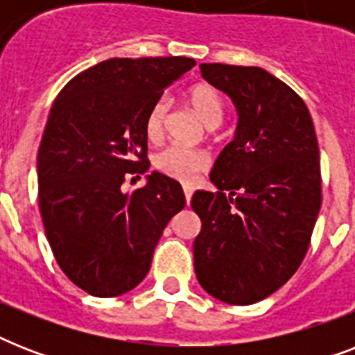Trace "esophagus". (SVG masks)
I'll list each match as a JSON object with an SVG mask.
<instances>
[{"mask_svg":"<svg viewBox=\"0 0 355 355\" xmlns=\"http://www.w3.org/2000/svg\"><path fill=\"white\" fill-rule=\"evenodd\" d=\"M191 195H193V188L191 186H184V197H186V202L189 205V200H191Z\"/></svg>","mask_w":355,"mask_h":355,"instance_id":"esophagus-1","label":"esophagus"}]
</instances>
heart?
Segmentation results:
<instances>
[{
  "mask_svg": "<svg viewBox=\"0 0 355 355\" xmlns=\"http://www.w3.org/2000/svg\"><path fill=\"white\" fill-rule=\"evenodd\" d=\"M184 101L193 110V114L208 128L219 127L227 114V103L225 97L216 86L210 83H197L189 86L184 92ZM169 105L166 99L158 101L150 107L145 118V134L150 141H158L164 134L167 121ZM156 171L166 177L177 180V182L189 184L200 171H205L210 166V158L205 150L184 149L178 145H169L166 149L158 150L153 158Z\"/></svg>",
  "mask_w": 355,
  "mask_h": 355,
  "instance_id": "obj_1",
  "label": "heart"
}]
</instances>
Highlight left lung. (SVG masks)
Here are the masks:
<instances>
[{
	"instance_id": "1",
	"label": "left lung",
	"mask_w": 355,
	"mask_h": 355,
	"mask_svg": "<svg viewBox=\"0 0 355 355\" xmlns=\"http://www.w3.org/2000/svg\"><path fill=\"white\" fill-rule=\"evenodd\" d=\"M210 85L237 110L236 138L210 180L195 191L200 217L195 275L206 293L234 306L259 302L302 263L322 202L320 156L302 97L254 66L200 64Z\"/></svg>"
}]
</instances>
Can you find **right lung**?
<instances>
[{"label":"right lung","instance_id":"1","mask_svg":"<svg viewBox=\"0 0 355 355\" xmlns=\"http://www.w3.org/2000/svg\"><path fill=\"white\" fill-rule=\"evenodd\" d=\"M188 57L110 58L75 75L53 103L38 149V206L62 272L94 297H118L149 272L164 228L186 205L182 186L149 169L145 118Z\"/></svg>","mask_w":355,"mask_h":355}]
</instances>
